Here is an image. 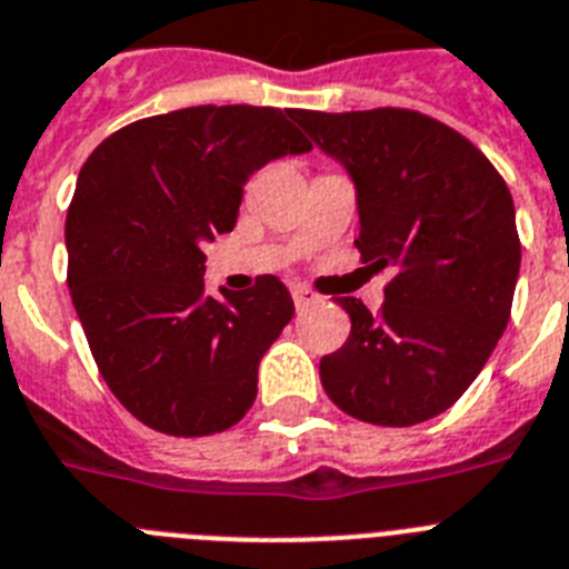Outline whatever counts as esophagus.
Returning <instances> with one entry per match:
<instances>
[{"label": "esophagus", "mask_w": 569, "mask_h": 569, "mask_svg": "<svg viewBox=\"0 0 569 569\" xmlns=\"http://www.w3.org/2000/svg\"><path fill=\"white\" fill-rule=\"evenodd\" d=\"M292 300L298 309H307V307H312L315 300H318V295H315L312 289H307V286H292Z\"/></svg>", "instance_id": "34e87169"}]
</instances>
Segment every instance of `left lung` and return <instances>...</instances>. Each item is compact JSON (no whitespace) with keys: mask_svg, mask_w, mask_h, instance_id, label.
<instances>
[{"mask_svg":"<svg viewBox=\"0 0 569 569\" xmlns=\"http://www.w3.org/2000/svg\"><path fill=\"white\" fill-rule=\"evenodd\" d=\"M358 188L356 248L390 271L379 312L338 298L350 338L321 358L343 413L381 428L437 417L469 390L512 315L520 269L515 202L469 138L417 109H295Z\"/></svg>","mask_w":569,"mask_h":569,"instance_id":"1","label":"left lung"}]
</instances>
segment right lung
Listing matches in <instances>:
<instances>
[{"instance_id": "add662e5", "label": "right lung", "mask_w": 569, "mask_h": 569, "mask_svg": "<svg viewBox=\"0 0 569 569\" xmlns=\"http://www.w3.org/2000/svg\"><path fill=\"white\" fill-rule=\"evenodd\" d=\"M312 150L274 107H188L127 123L80 170L66 217L69 292L114 399L167 437H211L254 405L257 367L292 321L274 274L204 298V242L233 231L242 188Z\"/></svg>"}]
</instances>
